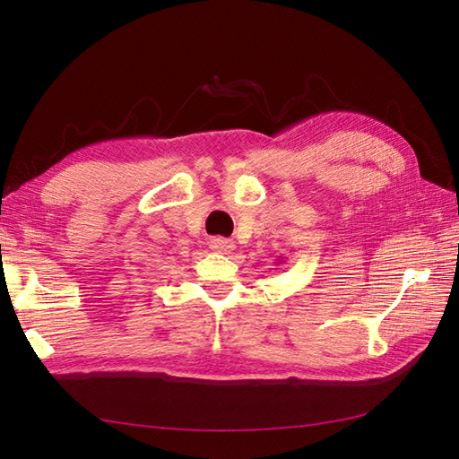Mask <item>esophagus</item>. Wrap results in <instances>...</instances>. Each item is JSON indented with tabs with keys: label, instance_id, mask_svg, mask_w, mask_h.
Segmentation results:
<instances>
[{
	"label": "esophagus",
	"instance_id": "1",
	"mask_svg": "<svg viewBox=\"0 0 459 459\" xmlns=\"http://www.w3.org/2000/svg\"><path fill=\"white\" fill-rule=\"evenodd\" d=\"M209 246H211V248H213L215 252H221V254H230L234 248H237V244H234L232 240H229V238H222V237L211 238Z\"/></svg>",
	"mask_w": 459,
	"mask_h": 459
}]
</instances>
